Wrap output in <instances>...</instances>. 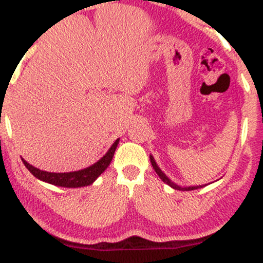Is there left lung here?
Segmentation results:
<instances>
[{"label":"left lung","instance_id":"obj_1","mask_svg":"<svg viewBox=\"0 0 263 263\" xmlns=\"http://www.w3.org/2000/svg\"><path fill=\"white\" fill-rule=\"evenodd\" d=\"M149 159H151L152 166H153L154 172H156V173L158 174V176H159V178L162 179L163 181L166 183V185H169L170 187H173V189H175V190H180V191H192V190L200 189V187H204V186H205V185H198V186H187V187H182V186L176 185V183H174V182L172 181V180L167 178L165 174H164V173L162 172V169H160V167L158 166V164L156 163V160H154L153 156H149Z\"/></svg>","mask_w":263,"mask_h":263}]
</instances>
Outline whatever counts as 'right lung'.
<instances>
[{
    "label": "right lung",
    "instance_id": "add662e5",
    "mask_svg": "<svg viewBox=\"0 0 263 263\" xmlns=\"http://www.w3.org/2000/svg\"><path fill=\"white\" fill-rule=\"evenodd\" d=\"M120 140H116L114 142L109 151L106 152L105 156L100 158L98 162H96L93 165L85 167V169L77 170V172L71 173H49L45 170H40L37 167L30 165L27 160L22 158V162L24 163L25 167L35 176L36 179L45 181L47 183H51L55 186H61V187H83V186L91 185L99 176L105 172V169L111 163L114 153H115L116 147H118Z\"/></svg>",
    "mask_w": 263,
    "mask_h": 263
}]
</instances>
